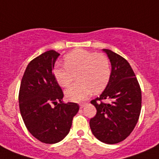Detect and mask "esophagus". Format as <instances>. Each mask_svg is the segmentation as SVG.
<instances>
[{"instance_id":"obj_1","label":"esophagus","mask_w":159,"mask_h":159,"mask_svg":"<svg viewBox=\"0 0 159 159\" xmlns=\"http://www.w3.org/2000/svg\"><path fill=\"white\" fill-rule=\"evenodd\" d=\"M85 104H86L85 102H81V103H80V107L83 108L84 106H85Z\"/></svg>"}]
</instances>
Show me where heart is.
Returning a JSON list of instances; mask_svg holds the SVG:
<instances>
[{"mask_svg":"<svg viewBox=\"0 0 159 159\" xmlns=\"http://www.w3.org/2000/svg\"><path fill=\"white\" fill-rule=\"evenodd\" d=\"M64 65L56 67L53 73L57 83L63 88L69 86L77 76L79 82L65 91L66 98L70 101L80 102L92 92H102L110 80V63L107 57L101 53L75 50L66 55Z\"/></svg>","mask_w":159,"mask_h":159,"instance_id":"obj_1","label":"heart"}]
</instances>
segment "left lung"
<instances>
[{
    "mask_svg": "<svg viewBox=\"0 0 159 159\" xmlns=\"http://www.w3.org/2000/svg\"><path fill=\"white\" fill-rule=\"evenodd\" d=\"M111 64L109 82L102 93L91 101L96 108L90 127L96 139L116 144L127 139L136 126L142 107V92L134 71L121 56L102 49ZM108 99V104L102 100Z\"/></svg>",
    "mask_w": 159,
    "mask_h": 159,
    "instance_id": "obj_1",
    "label": "left lung"
}]
</instances>
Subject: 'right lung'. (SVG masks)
Listing matches in <instances>:
<instances>
[{"instance_id":"right-lung-1","label":"right lung","mask_w":159,"mask_h":159,"mask_svg":"<svg viewBox=\"0 0 159 159\" xmlns=\"http://www.w3.org/2000/svg\"><path fill=\"white\" fill-rule=\"evenodd\" d=\"M60 56L49 50L28 64L19 92L20 115L29 131L36 139L52 144L69 133L79 111L75 102H63L64 93L52 73Z\"/></svg>"}]
</instances>
